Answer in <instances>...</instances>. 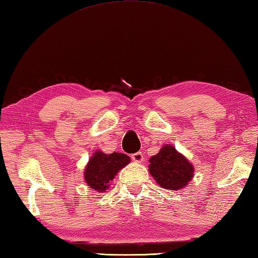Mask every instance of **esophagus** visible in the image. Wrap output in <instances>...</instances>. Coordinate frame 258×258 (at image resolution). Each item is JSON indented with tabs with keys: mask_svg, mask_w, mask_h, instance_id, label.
I'll list each match as a JSON object with an SVG mask.
<instances>
[{
	"mask_svg": "<svg viewBox=\"0 0 258 258\" xmlns=\"http://www.w3.org/2000/svg\"><path fill=\"white\" fill-rule=\"evenodd\" d=\"M131 158H133V160L136 163H142L144 160V154L142 152L135 153V154L131 155Z\"/></svg>",
	"mask_w": 258,
	"mask_h": 258,
	"instance_id": "34e87169",
	"label": "esophagus"
}]
</instances>
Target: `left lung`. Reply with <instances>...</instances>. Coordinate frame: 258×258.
Masks as SVG:
<instances>
[{
  "instance_id": "left-lung-1",
  "label": "left lung",
  "mask_w": 258,
  "mask_h": 258,
  "mask_svg": "<svg viewBox=\"0 0 258 258\" xmlns=\"http://www.w3.org/2000/svg\"><path fill=\"white\" fill-rule=\"evenodd\" d=\"M148 171L160 187L177 191L194 176V166L174 146L166 144L149 159Z\"/></svg>"
}]
</instances>
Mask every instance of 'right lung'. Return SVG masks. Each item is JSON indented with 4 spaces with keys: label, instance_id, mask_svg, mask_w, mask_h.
<instances>
[{
    "label": "right lung",
    "instance_id": "1",
    "mask_svg": "<svg viewBox=\"0 0 258 258\" xmlns=\"http://www.w3.org/2000/svg\"><path fill=\"white\" fill-rule=\"evenodd\" d=\"M130 162V157L125 154H105L101 150H96L86 164L84 171L85 183L96 192H104L110 187L115 175Z\"/></svg>",
    "mask_w": 258,
    "mask_h": 258
}]
</instances>
